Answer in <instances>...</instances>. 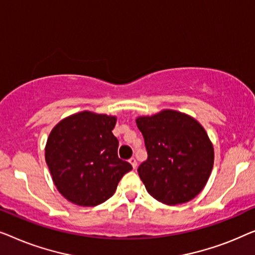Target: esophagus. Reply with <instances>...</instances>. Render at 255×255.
<instances>
[{"mask_svg": "<svg viewBox=\"0 0 255 255\" xmlns=\"http://www.w3.org/2000/svg\"><path fill=\"white\" fill-rule=\"evenodd\" d=\"M129 163L131 164V166L134 168H136V166H137V162H136V159L134 158V157H131V158L129 159Z\"/></svg>", "mask_w": 255, "mask_h": 255, "instance_id": "34e87169", "label": "esophagus"}]
</instances>
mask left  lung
<instances>
[{"instance_id": "8db88e82", "label": "left lung", "mask_w": 255, "mask_h": 255, "mask_svg": "<svg viewBox=\"0 0 255 255\" xmlns=\"http://www.w3.org/2000/svg\"><path fill=\"white\" fill-rule=\"evenodd\" d=\"M136 125L148 151L137 172L149 194L170 206L194 199L214 166V146L204 128L173 110L138 117Z\"/></svg>"}]
</instances>
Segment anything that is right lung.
I'll list each match as a JSON object with an SVG mask.
<instances>
[{"label": "right lung", "mask_w": 255, "mask_h": 255, "mask_svg": "<svg viewBox=\"0 0 255 255\" xmlns=\"http://www.w3.org/2000/svg\"><path fill=\"white\" fill-rule=\"evenodd\" d=\"M117 117L89 111L61 120L52 129L45 158L57 191L77 206L105 202L131 165L118 157Z\"/></svg>", "instance_id": "obj_1"}]
</instances>
